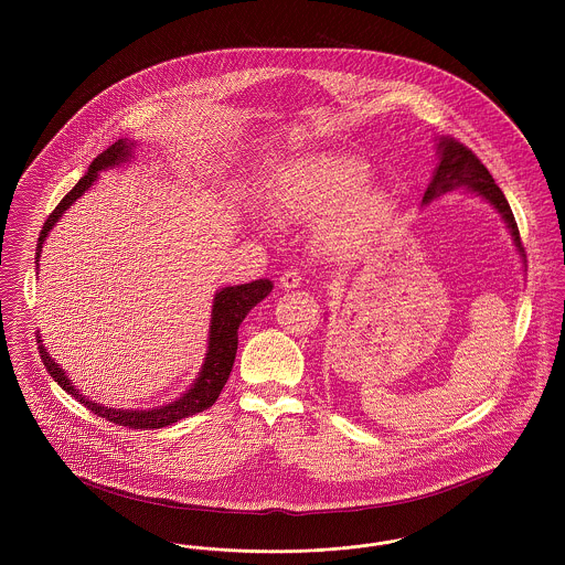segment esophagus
Returning a JSON list of instances; mask_svg holds the SVG:
<instances>
[{"label": "esophagus", "instance_id": "esophagus-1", "mask_svg": "<svg viewBox=\"0 0 565 565\" xmlns=\"http://www.w3.org/2000/svg\"><path fill=\"white\" fill-rule=\"evenodd\" d=\"M300 284H302V277H300V273L296 269H288L279 277V286L284 290H295Z\"/></svg>", "mask_w": 565, "mask_h": 565}]
</instances>
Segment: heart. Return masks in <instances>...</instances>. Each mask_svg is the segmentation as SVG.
<instances>
[{"mask_svg": "<svg viewBox=\"0 0 565 565\" xmlns=\"http://www.w3.org/2000/svg\"><path fill=\"white\" fill-rule=\"evenodd\" d=\"M371 169L355 154L322 152L296 161L273 194L275 212L288 220H318L332 249H350L385 212V196L369 189Z\"/></svg>", "mask_w": 565, "mask_h": 565, "instance_id": "heart-1", "label": "heart"}]
</instances>
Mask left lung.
<instances>
[{
    "instance_id": "8db88e82",
    "label": "left lung",
    "mask_w": 565,
    "mask_h": 565,
    "mask_svg": "<svg viewBox=\"0 0 565 565\" xmlns=\"http://www.w3.org/2000/svg\"><path fill=\"white\" fill-rule=\"evenodd\" d=\"M457 186H468L479 196L487 199L500 212L511 231L512 242L525 260V247L519 237V228H516V222H514V215H512L511 205H509L504 192L498 189V184L493 182L487 167L477 159V154L470 148H466L454 137H440L438 139V167L434 169L430 186L426 190L422 203L426 205L434 199H438L440 194L457 189Z\"/></svg>"
}]
</instances>
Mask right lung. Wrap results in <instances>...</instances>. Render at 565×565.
I'll return each mask as SVG.
<instances>
[{
  "instance_id": "add662e5",
  "label": "right lung",
  "mask_w": 565,
  "mask_h": 565,
  "mask_svg": "<svg viewBox=\"0 0 565 565\" xmlns=\"http://www.w3.org/2000/svg\"><path fill=\"white\" fill-rule=\"evenodd\" d=\"M134 146V141H129V139L114 141L108 150H104L95 161L90 162V167L82 175L81 182L61 199V203L54 207L53 214L49 215V220L44 222V226L40 231V239H38V247H35V267L40 263L42 245L46 242L49 233L53 231L54 224L61 220V215L65 214L70 210V205L76 199H81L82 194L93 186L99 171L129 161ZM270 290H273V284L269 279H256L252 284L228 286V288H222L220 292H215L214 307H212V326H210V343H207V353H205V362L201 366V373L194 379V383H192V387L186 394H182L178 401L159 406V408L131 411V408H108V406L93 403L86 396H82L81 392L72 385L67 375L63 373V369H58V364H54L51 353L44 350L40 337H38V343H40L38 350H40L46 371L61 385V390L72 394L78 403L84 404L88 411H93L97 417H104L111 424L134 428V430H159V428L171 426V424H175L184 417L196 415V413L210 408L217 401L222 387L226 385V379L233 371V362H235V353H237L239 323L245 320V316L263 298L269 296Z\"/></svg>"
}]
</instances>
